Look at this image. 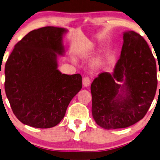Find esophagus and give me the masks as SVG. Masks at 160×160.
Instances as JSON below:
<instances>
[{"instance_id":"1","label":"esophagus","mask_w":160,"mask_h":160,"mask_svg":"<svg viewBox=\"0 0 160 160\" xmlns=\"http://www.w3.org/2000/svg\"><path fill=\"white\" fill-rule=\"evenodd\" d=\"M83 85H84V87H88L89 85L90 84V82H91V80L90 78L88 77V76H87V77H84L83 78Z\"/></svg>"}]
</instances>
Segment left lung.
<instances>
[{
  "instance_id": "8db88e82",
  "label": "left lung",
  "mask_w": 160,
  "mask_h": 160,
  "mask_svg": "<svg viewBox=\"0 0 160 160\" xmlns=\"http://www.w3.org/2000/svg\"><path fill=\"white\" fill-rule=\"evenodd\" d=\"M157 88L156 61L148 43L135 32H124L113 74L101 72L91 84L95 123L106 129L134 125L146 115Z\"/></svg>"
}]
</instances>
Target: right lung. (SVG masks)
Segmentation results:
<instances>
[{
  "label": "right lung",
  "mask_w": 160,
  "mask_h": 160,
  "mask_svg": "<svg viewBox=\"0 0 160 160\" xmlns=\"http://www.w3.org/2000/svg\"><path fill=\"white\" fill-rule=\"evenodd\" d=\"M64 28L33 30L14 45L5 65V92L12 112L22 123L35 128L57 126L82 88L80 74L57 70L62 55Z\"/></svg>",
  "instance_id": "add662e5"
}]
</instances>
